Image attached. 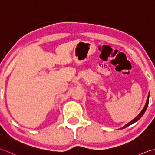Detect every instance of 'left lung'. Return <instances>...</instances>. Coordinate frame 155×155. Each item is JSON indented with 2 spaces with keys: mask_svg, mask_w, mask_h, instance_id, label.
Here are the masks:
<instances>
[{
  "mask_svg": "<svg viewBox=\"0 0 155 155\" xmlns=\"http://www.w3.org/2000/svg\"><path fill=\"white\" fill-rule=\"evenodd\" d=\"M149 96H150V94H149V95H148V97H147V102H146V104H145V105H144V108H143V109L141 110V112L140 113L138 114V116H137L135 118H134V119H133L131 121H130L129 123H127V124H125L124 127H123L122 128H120V129H123V128H126V127H128V126H130V125H131V124H133V123H136V122H137L138 120H139L140 118L143 117V115L144 114V113H145V111H146V110H147V107H148V104H149Z\"/></svg>",
  "mask_w": 155,
  "mask_h": 155,
  "instance_id": "obj_1",
  "label": "left lung"
}]
</instances>
